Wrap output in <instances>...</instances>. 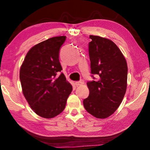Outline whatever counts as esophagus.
I'll use <instances>...</instances> for the list:
<instances>
[{
	"instance_id": "1",
	"label": "esophagus",
	"mask_w": 150,
	"mask_h": 150,
	"mask_svg": "<svg viewBox=\"0 0 150 150\" xmlns=\"http://www.w3.org/2000/svg\"><path fill=\"white\" fill-rule=\"evenodd\" d=\"M84 83H85L84 81L81 80V81H76L75 85H76V86H81V85H83V84H84Z\"/></svg>"
}]
</instances>
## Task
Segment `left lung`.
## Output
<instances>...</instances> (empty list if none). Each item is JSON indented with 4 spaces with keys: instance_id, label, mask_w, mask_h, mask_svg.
<instances>
[{
    "instance_id": "left-lung-1",
    "label": "left lung",
    "mask_w": 150,
    "mask_h": 150,
    "mask_svg": "<svg viewBox=\"0 0 150 150\" xmlns=\"http://www.w3.org/2000/svg\"><path fill=\"white\" fill-rule=\"evenodd\" d=\"M89 37L92 40L88 45L91 73L99 78L87 83L89 95L83 100V105L91 115L104 119L112 115L123 100L128 66L122 53L112 40L98 35Z\"/></svg>"
}]
</instances>
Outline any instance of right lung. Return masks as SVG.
<instances>
[{
  "label": "right lung",
  "instance_id": "obj_1",
  "mask_svg": "<svg viewBox=\"0 0 150 150\" xmlns=\"http://www.w3.org/2000/svg\"><path fill=\"white\" fill-rule=\"evenodd\" d=\"M66 36L51 38L33 46L20 69L22 93L33 111L44 118H52L65 109L72 86L59 63L60 47Z\"/></svg>",
  "mask_w": 150,
  "mask_h": 150
}]
</instances>
